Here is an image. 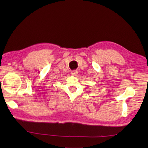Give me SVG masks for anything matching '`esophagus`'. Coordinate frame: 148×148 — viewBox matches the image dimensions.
Masks as SVG:
<instances>
[{
	"instance_id": "1",
	"label": "esophagus",
	"mask_w": 148,
	"mask_h": 148,
	"mask_svg": "<svg viewBox=\"0 0 148 148\" xmlns=\"http://www.w3.org/2000/svg\"><path fill=\"white\" fill-rule=\"evenodd\" d=\"M71 74L72 75V76H77V71H72L71 72Z\"/></svg>"
}]
</instances>
